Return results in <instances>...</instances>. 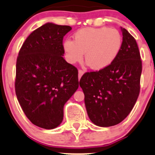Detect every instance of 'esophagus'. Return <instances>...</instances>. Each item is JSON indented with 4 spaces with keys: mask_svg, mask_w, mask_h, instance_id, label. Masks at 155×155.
Wrapping results in <instances>:
<instances>
[{
    "mask_svg": "<svg viewBox=\"0 0 155 155\" xmlns=\"http://www.w3.org/2000/svg\"><path fill=\"white\" fill-rule=\"evenodd\" d=\"M84 73V71L83 70H81V69H79V79H80V78L82 76Z\"/></svg>",
    "mask_w": 155,
    "mask_h": 155,
    "instance_id": "34e87169",
    "label": "esophagus"
}]
</instances>
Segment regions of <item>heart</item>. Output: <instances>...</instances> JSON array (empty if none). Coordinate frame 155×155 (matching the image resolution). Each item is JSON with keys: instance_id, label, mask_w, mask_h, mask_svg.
<instances>
[{"instance_id": "b5f03b06", "label": "heart", "mask_w": 155, "mask_h": 155, "mask_svg": "<svg viewBox=\"0 0 155 155\" xmlns=\"http://www.w3.org/2000/svg\"><path fill=\"white\" fill-rule=\"evenodd\" d=\"M122 35L118 30L108 27L85 28L76 31L74 41L67 39L63 43L65 58L74 64L85 60L94 70H102L114 61L122 49Z\"/></svg>"}]
</instances>
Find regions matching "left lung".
I'll return each instance as SVG.
<instances>
[{
    "mask_svg": "<svg viewBox=\"0 0 155 155\" xmlns=\"http://www.w3.org/2000/svg\"><path fill=\"white\" fill-rule=\"evenodd\" d=\"M122 46L109 66L87 72L79 85L90 120L100 127L116 125L132 111L140 92L142 62L136 39L124 28Z\"/></svg>",
    "mask_w": 155,
    "mask_h": 155,
    "instance_id": "8db88e82",
    "label": "left lung"
}]
</instances>
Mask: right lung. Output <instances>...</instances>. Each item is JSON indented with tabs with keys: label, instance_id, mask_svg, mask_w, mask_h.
I'll use <instances>...</instances> for the list:
<instances>
[{
	"label": "right lung",
	"instance_id": "add662e5",
	"mask_svg": "<svg viewBox=\"0 0 155 155\" xmlns=\"http://www.w3.org/2000/svg\"><path fill=\"white\" fill-rule=\"evenodd\" d=\"M71 27L48 22L23 43L16 65L15 92L25 114L35 125L53 129L63 106L79 87L78 70L63 58V37Z\"/></svg>",
	"mask_w": 155,
	"mask_h": 155
}]
</instances>
